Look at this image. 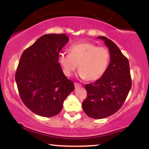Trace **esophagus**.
Segmentation results:
<instances>
[{"mask_svg": "<svg viewBox=\"0 0 149 149\" xmlns=\"http://www.w3.org/2000/svg\"><path fill=\"white\" fill-rule=\"evenodd\" d=\"M74 85H75V88H80V87H82L81 85L79 84V83H75Z\"/></svg>", "mask_w": 149, "mask_h": 149, "instance_id": "obj_1", "label": "esophagus"}]
</instances>
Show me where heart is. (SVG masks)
Instances as JSON below:
<instances>
[{
    "mask_svg": "<svg viewBox=\"0 0 149 149\" xmlns=\"http://www.w3.org/2000/svg\"><path fill=\"white\" fill-rule=\"evenodd\" d=\"M69 54L61 53L58 61L64 74L71 76L78 65V76L89 81L97 80L104 75L109 62V53L104 47L82 42L71 45Z\"/></svg>",
    "mask_w": 149,
    "mask_h": 149,
    "instance_id": "b5f03b06",
    "label": "heart"
}]
</instances>
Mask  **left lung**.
Here are the masks:
<instances>
[{"instance_id":"left-lung-1","label":"left lung","mask_w":149,"mask_h":149,"mask_svg":"<svg viewBox=\"0 0 149 149\" xmlns=\"http://www.w3.org/2000/svg\"><path fill=\"white\" fill-rule=\"evenodd\" d=\"M97 38L103 40L109 49L110 63L100 79L85 85L88 96L82 107L90 118L102 119L120 109L131 89L132 80L129 61L118 47L104 36Z\"/></svg>"}]
</instances>
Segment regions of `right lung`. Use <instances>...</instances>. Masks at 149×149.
<instances>
[{
    "label": "right lung",
    "mask_w": 149,
    "mask_h": 149,
    "mask_svg": "<svg viewBox=\"0 0 149 149\" xmlns=\"http://www.w3.org/2000/svg\"><path fill=\"white\" fill-rule=\"evenodd\" d=\"M69 40L64 33L45 34L22 53L15 80L23 103L37 115H57L74 90L58 61L59 52Z\"/></svg>",
    "instance_id": "1"
}]
</instances>
